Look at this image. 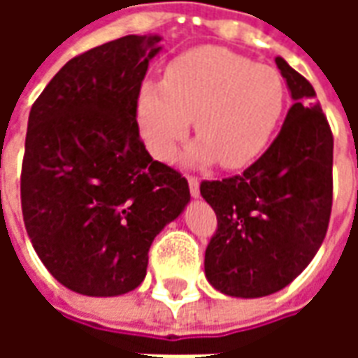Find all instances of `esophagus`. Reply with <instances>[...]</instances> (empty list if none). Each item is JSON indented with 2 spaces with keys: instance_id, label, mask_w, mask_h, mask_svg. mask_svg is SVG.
Masks as SVG:
<instances>
[{
  "instance_id": "34e87169",
  "label": "esophagus",
  "mask_w": 358,
  "mask_h": 358,
  "mask_svg": "<svg viewBox=\"0 0 358 358\" xmlns=\"http://www.w3.org/2000/svg\"><path fill=\"white\" fill-rule=\"evenodd\" d=\"M187 184H189V194L194 195V197H199V178L187 176Z\"/></svg>"
}]
</instances>
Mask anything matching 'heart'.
Masks as SVG:
<instances>
[{
  "label": "heart",
  "mask_w": 358,
  "mask_h": 358,
  "mask_svg": "<svg viewBox=\"0 0 358 358\" xmlns=\"http://www.w3.org/2000/svg\"><path fill=\"white\" fill-rule=\"evenodd\" d=\"M285 109V84L274 66L224 48H195L172 59L164 80L148 78L136 99L138 126L149 153L169 161L189 128L201 138L194 163L241 169L263 153Z\"/></svg>",
  "instance_id": "obj_1"
}]
</instances>
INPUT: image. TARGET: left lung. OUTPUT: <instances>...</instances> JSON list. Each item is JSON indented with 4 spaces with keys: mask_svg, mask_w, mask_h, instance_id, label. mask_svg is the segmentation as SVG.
<instances>
[{
    "mask_svg": "<svg viewBox=\"0 0 358 358\" xmlns=\"http://www.w3.org/2000/svg\"><path fill=\"white\" fill-rule=\"evenodd\" d=\"M293 105L276 140L243 174L203 180L217 215L205 274L232 297H264L299 276L322 245L334 199V136L315 88L276 57Z\"/></svg>",
    "mask_w": 358,
    "mask_h": 358,
    "instance_id": "1",
    "label": "left lung"
}]
</instances>
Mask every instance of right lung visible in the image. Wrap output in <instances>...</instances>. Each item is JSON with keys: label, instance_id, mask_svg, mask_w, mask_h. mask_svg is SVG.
Segmentation results:
<instances>
[{"label": "right lung", "instance_id": "1", "mask_svg": "<svg viewBox=\"0 0 358 358\" xmlns=\"http://www.w3.org/2000/svg\"><path fill=\"white\" fill-rule=\"evenodd\" d=\"M159 36H124L73 57L28 117L20 205L45 268L82 295L132 292L155 236L189 201L187 180L153 161L136 120Z\"/></svg>", "mask_w": 358, "mask_h": 358}]
</instances>
